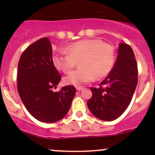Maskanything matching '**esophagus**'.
I'll return each mask as SVG.
<instances>
[{"instance_id": "1", "label": "esophagus", "mask_w": 155, "mask_h": 155, "mask_svg": "<svg viewBox=\"0 0 155 155\" xmlns=\"http://www.w3.org/2000/svg\"><path fill=\"white\" fill-rule=\"evenodd\" d=\"M76 90H77V91H81V90H82V89H83V87H79V86H78V87H76Z\"/></svg>"}]
</instances>
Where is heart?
Masks as SVG:
<instances>
[{
    "instance_id": "b5f03b06",
    "label": "heart",
    "mask_w": 155,
    "mask_h": 155,
    "mask_svg": "<svg viewBox=\"0 0 155 155\" xmlns=\"http://www.w3.org/2000/svg\"><path fill=\"white\" fill-rule=\"evenodd\" d=\"M79 61V67L64 78L67 84L82 85L102 78L112 70L115 62V49L100 40H83L76 42L65 49H59L53 56L58 69L69 73Z\"/></svg>"
}]
</instances>
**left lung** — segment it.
<instances>
[{"mask_svg": "<svg viewBox=\"0 0 155 155\" xmlns=\"http://www.w3.org/2000/svg\"><path fill=\"white\" fill-rule=\"evenodd\" d=\"M114 68L100 87H91L87 107L99 119L113 121L128 107L138 82V69L132 48L120 43Z\"/></svg>", "mask_w": 155, "mask_h": 155, "instance_id": "left-lung-1", "label": "left lung"}]
</instances>
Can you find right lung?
I'll return each instance as SVG.
<instances>
[{"label":"right lung","instance_id":"obj_1","mask_svg":"<svg viewBox=\"0 0 155 155\" xmlns=\"http://www.w3.org/2000/svg\"><path fill=\"white\" fill-rule=\"evenodd\" d=\"M61 79L47 37L40 39L23 51L18 64L17 88L25 107L36 119L53 123L68 112L76 88L67 85L58 92L53 91Z\"/></svg>","mask_w":155,"mask_h":155}]
</instances>
